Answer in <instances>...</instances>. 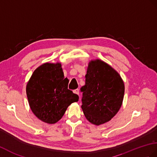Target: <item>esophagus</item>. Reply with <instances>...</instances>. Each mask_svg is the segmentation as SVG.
Here are the masks:
<instances>
[{
  "mask_svg": "<svg viewBox=\"0 0 157 157\" xmlns=\"http://www.w3.org/2000/svg\"><path fill=\"white\" fill-rule=\"evenodd\" d=\"M79 91L78 89H76V90H74V93L75 94H78V95H79Z\"/></svg>",
  "mask_w": 157,
  "mask_h": 157,
  "instance_id": "esophagus-1",
  "label": "esophagus"
}]
</instances>
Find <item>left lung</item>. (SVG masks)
I'll use <instances>...</instances> for the list:
<instances>
[{"mask_svg": "<svg viewBox=\"0 0 157 157\" xmlns=\"http://www.w3.org/2000/svg\"><path fill=\"white\" fill-rule=\"evenodd\" d=\"M82 108L86 118L95 125L108 122L121 107L124 84L111 66L97 59L90 62L86 75Z\"/></svg>", "mask_w": 157, "mask_h": 157, "instance_id": "obj_1", "label": "left lung"}]
</instances>
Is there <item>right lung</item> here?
<instances>
[{"instance_id":"1","label":"right lung","mask_w":157,"mask_h":157,"mask_svg":"<svg viewBox=\"0 0 157 157\" xmlns=\"http://www.w3.org/2000/svg\"><path fill=\"white\" fill-rule=\"evenodd\" d=\"M61 65L46 63L34 71L26 92L32 112L41 121L54 124L62 118L67 107L79 96L68 90Z\"/></svg>"}]
</instances>
